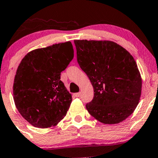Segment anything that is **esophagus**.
Instances as JSON below:
<instances>
[{"mask_svg": "<svg viewBox=\"0 0 158 158\" xmlns=\"http://www.w3.org/2000/svg\"><path fill=\"white\" fill-rule=\"evenodd\" d=\"M74 96H75L76 97H80V93H76V94H74Z\"/></svg>", "mask_w": 158, "mask_h": 158, "instance_id": "esophagus-1", "label": "esophagus"}]
</instances>
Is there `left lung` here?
<instances>
[{"instance_id":"obj_1","label":"left lung","mask_w":158,"mask_h":158,"mask_svg":"<svg viewBox=\"0 0 158 158\" xmlns=\"http://www.w3.org/2000/svg\"><path fill=\"white\" fill-rule=\"evenodd\" d=\"M78 64L94 88L86 104L92 117L104 124H117L135 110L142 79L133 56L110 41L75 40Z\"/></svg>"}]
</instances>
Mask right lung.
Segmentation results:
<instances>
[{"label":"right lung","mask_w":158,"mask_h":158,"mask_svg":"<svg viewBox=\"0 0 158 158\" xmlns=\"http://www.w3.org/2000/svg\"><path fill=\"white\" fill-rule=\"evenodd\" d=\"M70 41L36 49L23 57L14 79L16 108L37 128L54 126L67 114L71 94L60 80L61 73L73 59Z\"/></svg>","instance_id":"obj_1"}]
</instances>
